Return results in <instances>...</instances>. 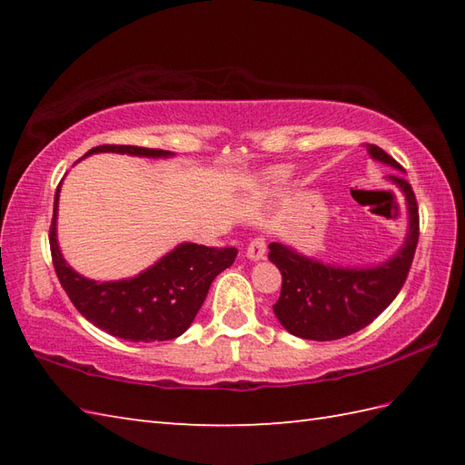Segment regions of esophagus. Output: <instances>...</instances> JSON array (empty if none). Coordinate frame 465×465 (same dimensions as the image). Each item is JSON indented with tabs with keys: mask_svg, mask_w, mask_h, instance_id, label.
I'll list each match as a JSON object with an SVG mask.
<instances>
[{
	"mask_svg": "<svg viewBox=\"0 0 465 465\" xmlns=\"http://www.w3.org/2000/svg\"><path fill=\"white\" fill-rule=\"evenodd\" d=\"M248 258L252 260V262H258V260H262L263 255H265V242H263V238H255V240H252L250 242V245H248Z\"/></svg>",
	"mask_w": 465,
	"mask_h": 465,
	"instance_id": "esophagus-1",
	"label": "esophagus"
}]
</instances>
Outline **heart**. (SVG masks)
Returning a JSON list of instances; mask_svg holds the SVG:
<instances>
[{"label":"heart","instance_id":"1","mask_svg":"<svg viewBox=\"0 0 465 465\" xmlns=\"http://www.w3.org/2000/svg\"><path fill=\"white\" fill-rule=\"evenodd\" d=\"M292 175V167L288 165H275L265 172V180L270 183H283Z\"/></svg>","mask_w":465,"mask_h":465}]
</instances>
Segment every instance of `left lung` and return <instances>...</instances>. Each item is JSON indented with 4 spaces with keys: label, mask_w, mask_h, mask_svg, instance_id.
Segmentation results:
<instances>
[{
    "label": "left lung",
    "mask_w": 465,
    "mask_h": 465,
    "mask_svg": "<svg viewBox=\"0 0 465 465\" xmlns=\"http://www.w3.org/2000/svg\"><path fill=\"white\" fill-rule=\"evenodd\" d=\"M371 160L403 167L378 145H368ZM388 182L406 197L408 233L401 248L388 262L370 268H341L318 262L292 250L282 242L270 243V262L282 272V293L273 313L285 330L302 340L331 341L370 325L396 300L411 268L420 238L418 202L411 185L391 173Z\"/></svg>",
    "instance_id": "1"
}]
</instances>
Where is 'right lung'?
Masks as SVG:
<instances>
[{
    "instance_id": "obj_1",
    "label": "right lung",
    "mask_w": 465,
    "mask_h": 465,
    "mask_svg": "<svg viewBox=\"0 0 465 465\" xmlns=\"http://www.w3.org/2000/svg\"><path fill=\"white\" fill-rule=\"evenodd\" d=\"M127 153L137 157H172L165 150L137 145H97L92 153ZM54 197V220L49 227L54 268L69 300L95 328L127 341H165L182 335L200 312L217 273L233 263L235 248H207L180 243L134 278L115 282L87 280L69 265L57 243V203Z\"/></svg>"
}]
</instances>
